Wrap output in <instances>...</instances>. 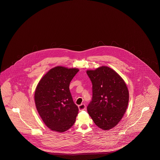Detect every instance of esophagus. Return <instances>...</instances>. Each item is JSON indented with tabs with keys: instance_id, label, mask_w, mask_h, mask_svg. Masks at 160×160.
<instances>
[{
	"instance_id": "34e87169",
	"label": "esophagus",
	"mask_w": 160,
	"mask_h": 160,
	"mask_svg": "<svg viewBox=\"0 0 160 160\" xmlns=\"http://www.w3.org/2000/svg\"><path fill=\"white\" fill-rule=\"evenodd\" d=\"M78 109L80 111H82L84 110H86V105L84 104H82L78 106Z\"/></svg>"
}]
</instances>
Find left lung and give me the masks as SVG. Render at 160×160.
I'll use <instances>...</instances> for the list:
<instances>
[{"label": "left lung", "instance_id": "obj_1", "mask_svg": "<svg viewBox=\"0 0 160 160\" xmlns=\"http://www.w3.org/2000/svg\"><path fill=\"white\" fill-rule=\"evenodd\" d=\"M86 72L92 84V98L88 112L99 128L112 129L121 121L128 106L127 85L118 73L107 67Z\"/></svg>", "mask_w": 160, "mask_h": 160}]
</instances>
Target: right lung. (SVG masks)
<instances>
[{
	"label": "right lung",
	"mask_w": 160,
	"mask_h": 160,
	"mask_svg": "<svg viewBox=\"0 0 160 160\" xmlns=\"http://www.w3.org/2000/svg\"><path fill=\"white\" fill-rule=\"evenodd\" d=\"M78 71L76 68L55 67L37 85L35 92L36 107L50 129L64 132L76 121L78 108L73 101L69 86Z\"/></svg>",
	"instance_id": "obj_1"
}]
</instances>
